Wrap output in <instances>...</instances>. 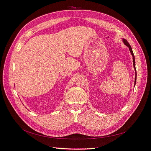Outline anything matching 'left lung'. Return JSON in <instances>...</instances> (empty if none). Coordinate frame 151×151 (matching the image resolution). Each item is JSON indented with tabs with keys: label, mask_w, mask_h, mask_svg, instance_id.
<instances>
[{
	"label": "left lung",
	"mask_w": 151,
	"mask_h": 151,
	"mask_svg": "<svg viewBox=\"0 0 151 151\" xmlns=\"http://www.w3.org/2000/svg\"><path fill=\"white\" fill-rule=\"evenodd\" d=\"M123 42L124 43V44L127 46L129 48V50H130V52H131V54L133 56V66H134V69L135 70V79H134V86H135V84H136V68H135V60H134V54H133V50H132V48L130 46V45L128 44V42H127V40L125 39H123Z\"/></svg>",
	"instance_id": "obj_1"
}]
</instances>
